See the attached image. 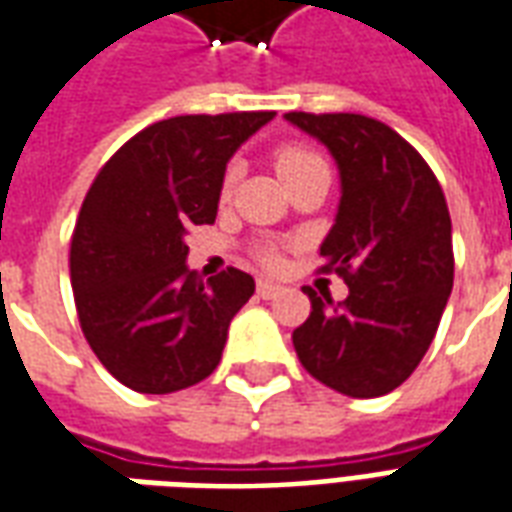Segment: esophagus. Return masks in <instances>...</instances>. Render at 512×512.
<instances>
[{
  "label": "esophagus",
  "mask_w": 512,
  "mask_h": 512,
  "mask_svg": "<svg viewBox=\"0 0 512 512\" xmlns=\"http://www.w3.org/2000/svg\"><path fill=\"white\" fill-rule=\"evenodd\" d=\"M279 293H282V288L274 285V282H268V279H260V282H257V296H260V299H274Z\"/></svg>",
  "instance_id": "obj_1"
}]
</instances>
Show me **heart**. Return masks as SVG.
Returning a JSON list of instances; mask_svg holds the SVG:
<instances>
[{"label": "heart", "mask_w": 512, "mask_h": 512, "mask_svg": "<svg viewBox=\"0 0 512 512\" xmlns=\"http://www.w3.org/2000/svg\"><path fill=\"white\" fill-rule=\"evenodd\" d=\"M274 167H277L279 178L285 180L288 186H293L296 180H301L304 175H310L312 169L318 167H326V161H323L315 150L310 147H301V145H282L274 153ZM233 183H235V169H227V175L222 180V197L227 200L230 197V191H233ZM257 260L263 263V266L274 268L279 266V252L277 246L271 244H263L257 246Z\"/></svg>", "instance_id": "b5f03b06"}]
</instances>
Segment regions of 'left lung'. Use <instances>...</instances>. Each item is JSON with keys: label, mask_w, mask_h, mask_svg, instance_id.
I'll list each match as a JSON object with an SVG mask.
<instances>
[{"label": "left lung", "mask_w": 512, "mask_h": 512, "mask_svg": "<svg viewBox=\"0 0 512 512\" xmlns=\"http://www.w3.org/2000/svg\"><path fill=\"white\" fill-rule=\"evenodd\" d=\"M332 150L343 197L321 244L323 274L348 299L310 296L293 348L312 378L348 397H381L403 384L433 343L455 277L447 200L428 161L365 115H285Z\"/></svg>", "instance_id": "1"}]
</instances>
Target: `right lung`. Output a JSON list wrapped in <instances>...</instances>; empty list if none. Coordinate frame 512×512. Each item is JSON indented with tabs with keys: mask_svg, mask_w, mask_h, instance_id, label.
<instances>
[{
	"mask_svg": "<svg viewBox=\"0 0 512 512\" xmlns=\"http://www.w3.org/2000/svg\"><path fill=\"white\" fill-rule=\"evenodd\" d=\"M271 117L158 120L98 169L71 235L73 301L93 354L128 389L167 395L219 365L255 279L230 266L202 282L183 238L216 219L227 161Z\"/></svg>",
	"mask_w": 512,
	"mask_h": 512,
	"instance_id": "right-lung-1",
	"label": "right lung"
}]
</instances>
